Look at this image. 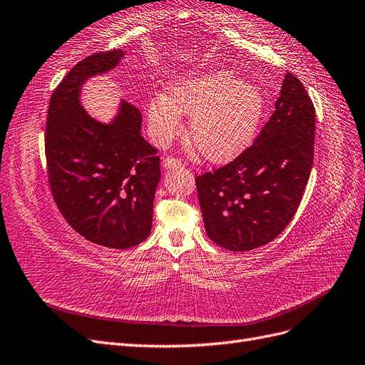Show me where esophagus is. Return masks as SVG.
<instances>
[{
  "label": "esophagus",
  "mask_w": 365,
  "mask_h": 365,
  "mask_svg": "<svg viewBox=\"0 0 365 365\" xmlns=\"http://www.w3.org/2000/svg\"><path fill=\"white\" fill-rule=\"evenodd\" d=\"M182 161L178 158H173V157H165L163 160V168L164 169H176V168H181Z\"/></svg>",
  "instance_id": "1"
}]
</instances>
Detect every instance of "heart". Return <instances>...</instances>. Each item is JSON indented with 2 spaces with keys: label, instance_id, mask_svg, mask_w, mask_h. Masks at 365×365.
I'll return each instance as SVG.
<instances>
[{
  "label": "heart",
  "instance_id": "heart-1",
  "mask_svg": "<svg viewBox=\"0 0 365 365\" xmlns=\"http://www.w3.org/2000/svg\"><path fill=\"white\" fill-rule=\"evenodd\" d=\"M264 113L259 88L213 70L176 81L169 94H155L148 103L150 134L168 145L181 134L182 115L190 117L189 138L210 161H228L244 152L256 135Z\"/></svg>",
  "mask_w": 365,
  "mask_h": 365
}]
</instances>
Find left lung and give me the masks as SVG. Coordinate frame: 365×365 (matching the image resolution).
<instances>
[{"label":"left lung","mask_w":365,"mask_h":365,"mask_svg":"<svg viewBox=\"0 0 365 365\" xmlns=\"http://www.w3.org/2000/svg\"><path fill=\"white\" fill-rule=\"evenodd\" d=\"M315 108L286 73L275 111L252 145L220 169L196 176L207 236L228 251L267 245L291 222L314 163Z\"/></svg>","instance_id":"obj_1"}]
</instances>
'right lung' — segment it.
Returning <instances> with one entry per match:
<instances>
[{
    "mask_svg": "<svg viewBox=\"0 0 365 365\" xmlns=\"http://www.w3.org/2000/svg\"><path fill=\"white\" fill-rule=\"evenodd\" d=\"M125 51H101L76 63L51 94L46 157L53 200L65 220L93 244L126 250L152 228L161 178L158 150L141 137L138 108L121 102L111 123L81 105L82 85L111 71Z\"/></svg>",
    "mask_w": 365,
    "mask_h": 365,
    "instance_id": "obj_1",
    "label": "right lung"
}]
</instances>
